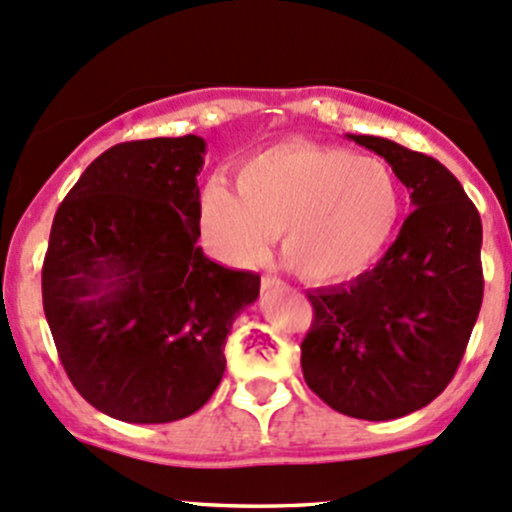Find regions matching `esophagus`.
<instances>
[{
  "mask_svg": "<svg viewBox=\"0 0 512 512\" xmlns=\"http://www.w3.org/2000/svg\"><path fill=\"white\" fill-rule=\"evenodd\" d=\"M282 286V279L272 277V274H265V277H262V289H282Z\"/></svg>",
  "mask_w": 512,
  "mask_h": 512,
  "instance_id": "obj_1",
  "label": "esophagus"
}]
</instances>
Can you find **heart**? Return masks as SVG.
<instances>
[{
    "instance_id": "heart-1",
    "label": "heart",
    "mask_w": 512,
    "mask_h": 512,
    "mask_svg": "<svg viewBox=\"0 0 512 512\" xmlns=\"http://www.w3.org/2000/svg\"><path fill=\"white\" fill-rule=\"evenodd\" d=\"M403 216V192L376 157L316 143H282L247 160L238 192L216 179L201 196L206 235L233 265H255L282 233V255L311 282L369 267Z\"/></svg>"
}]
</instances>
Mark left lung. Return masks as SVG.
<instances>
[{
    "mask_svg": "<svg viewBox=\"0 0 512 512\" xmlns=\"http://www.w3.org/2000/svg\"><path fill=\"white\" fill-rule=\"evenodd\" d=\"M391 165L413 211L374 269L308 294L301 342L308 389L338 413L393 420L435 401L462 362L481 301V218L435 157L350 136Z\"/></svg>",
    "mask_w": 512,
    "mask_h": 512,
    "instance_id": "left-lung-1",
    "label": "left lung"
}]
</instances>
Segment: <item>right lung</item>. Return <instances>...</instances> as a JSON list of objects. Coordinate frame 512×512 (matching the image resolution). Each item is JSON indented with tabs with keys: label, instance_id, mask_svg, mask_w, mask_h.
I'll return each instance as SVG.
<instances>
[{
	"label": "right lung",
	"instance_id": "1",
	"mask_svg": "<svg viewBox=\"0 0 512 512\" xmlns=\"http://www.w3.org/2000/svg\"><path fill=\"white\" fill-rule=\"evenodd\" d=\"M199 136L119 143L58 206L43 260V311L72 386L123 423H172L226 372L233 320L260 274L216 265L196 240Z\"/></svg>",
	"mask_w": 512,
	"mask_h": 512
}]
</instances>
